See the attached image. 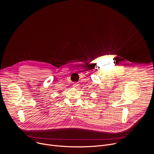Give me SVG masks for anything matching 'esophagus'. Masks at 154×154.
<instances>
[{
  "instance_id": "obj_1",
  "label": "esophagus",
  "mask_w": 154,
  "mask_h": 154,
  "mask_svg": "<svg viewBox=\"0 0 154 154\" xmlns=\"http://www.w3.org/2000/svg\"><path fill=\"white\" fill-rule=\"evenodd\" d=\"M78 86H79L78 83H74V84L73 85V87H74V88H77Z\"/></svg>"
}]
</instances>
